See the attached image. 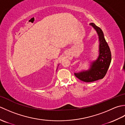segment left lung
Returning <instances> with one entry per match:
<instances>
[{
    "label": "left lung",
    "instance_id": "obj_1",
    "mask_svg": "<svg viewBox=\"0 0 125 125\" xmlns=\"http://www.w3.org/2000/svg\"><path fill=\"white\" fill-rule=\"evenodd\" d=\"M90 25L94 28L99 36V57L96 61L92 63L89 70L79 73H75L77 78L87 83L94 82L104 77L109 68L112 58L110 47L105 40L102 30L94 23H91Z\"/></svg>",
    "mask_w": 125,
    "mask_h": 125
}]
</instances>
